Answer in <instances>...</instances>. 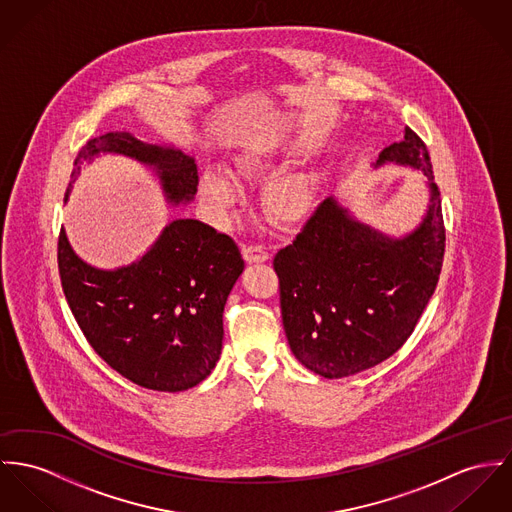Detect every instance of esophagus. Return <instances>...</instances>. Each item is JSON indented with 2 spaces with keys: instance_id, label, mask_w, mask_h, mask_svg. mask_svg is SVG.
Returning a JSON list of instances; mask_svg holds the SVG:
<instances>
[{
  "instance_id": "esophagus-1",
  "label": "esophagus",
  "mask_w": 512,
  "mask_h": 512,
  "mask_svg": "<svg viewBox=\"0 0 512 512\" xmlns=\"http://www.w3.org/2000/svg\"><path fill=\"white\" fill-rule=\"evenodd\" d=\"M241 251H243V259H245L249 265H253V263H265V261L271 259V253H269L267 247H263V245H243Z\"/></svg>"
}]
</instances>
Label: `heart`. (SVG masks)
Returning a JSON list of instances; mask_svg holds the SVG:
<instances>
[{
  "mask_svg": "<svg viewBox=\"0 0 512 512\" xmlns=\"http://www.w3.org/2000/svg\"><path fill=\"white\" fill-rule=\"evenodd\" d=\"M292 142L284 134H265L245 144L232 158V171L208 165L198 175V191L220 216L228 218L241 198V181H253L276 171L288 156ZM317 179L308 171H282L263 189V208L278 224H298L314 210Z\"/></svg>",
  "mask_w": 512,
  "mask_h": 512,
  "instance_id": "b5f03b06",
  "label": "heart"
}]
</instances>
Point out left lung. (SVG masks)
Here are the masks:
<instances>
[{"instance_id": "1", "label": "left lung", "mask_w": 512, "mask_h": 512, "mask_svg": "<svg viewBox=\"0 0 512 512\" xmlns=\"http://www.w3.org/2000/svg\"><path fill=\"white\" fill-rule=\"evenodd\" d=\"M384 165L427 179V208L413 230L382 232L327 197L273 261L290 351L323 378L353 376L390 358L413 333L440 276L446 236L427 146L405 128L372 167Z\"/></svg>"}]
</instances>
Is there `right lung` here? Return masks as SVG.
I'll list each match as a JSON object with an SVG mask.
<instances>
[{
  "label": "right lung",
  "mask_w": 512,
  "mask_h": 512,
  "mask_svg": "<svg viewBox=\"0 0 512 512\" xmlns=\"http://www.w3.org/2000/svg\"><path fill=\"white\" fill-rule=\"evenodd\" d=\"M103 156L148 167L171 206L195 200V158L128 130L79 150L66 200L81 169ZM243 267L232 237L191 218L169 222L144 255L117 269L83 261L64 228L58 239L62 288L85 339L120 376L156 392L189 390L212 372L222 353L224 306Z\"/></svg>",
  "instance_id": "1"
}]
</instances>
